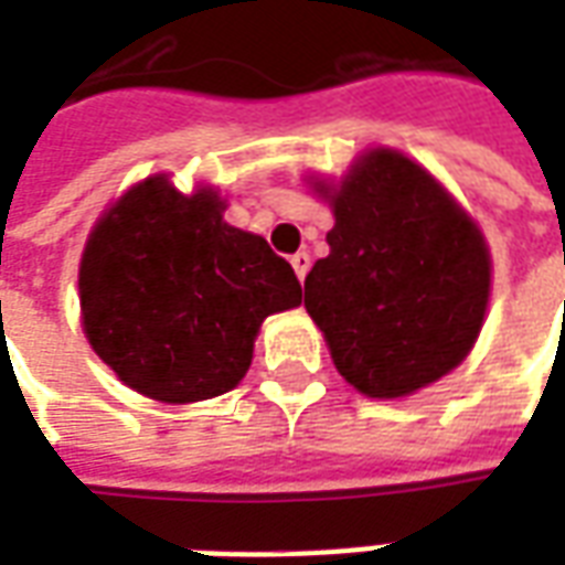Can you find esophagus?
Returning <instances> with one entry per match:
<instances>
[{"label":"esophagus","instance_id":"obj_1","mask_svg":"<svg viewBox=\"0 0 565 565\" xmlns=\"http://www.w3.org/2000/svg\"><path fill=\"white\" fill-rule=\"evenodd\" d=\"M290 263H294L296 275H299V281L306 278L308 269H311V257H308V250H296L294 257H290Z\"/></svg>","mask_w":565,"mask_h":565}]
</instances>
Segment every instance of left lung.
Here are the masks:
<instances>
[{
	"label": "left lung",
	"mask_w": 565,
	"mask_h": 565,
	"mask_svg": "<svg viewBox=\"0 0 565 565\" xmlns=\"http://www.w3.org/2000/svg\"><path fill=\"white\" fill-rule=\"evenodd\" d=\"M330 257L306 308L356 391L393 399L469 354L490 296L484 238L454 199L396 150H372L332 193Z\"/></svg>",
	"instance_id": "obj_1"
}]
</instances>
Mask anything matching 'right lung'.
Masks as SVG:
<instances>
[{"instance_id": "1", "label": "right lung", "mask_w": 565, "mask_h": 565, "mask_svg": "<svg viewBox=\"0 0 565 565\" xmlns=\"http://www.w3.org/2000/svg\"><path fill=\"white\" fill-rule=\"evenodd\" d=\"M221 211L214 190L181 196L166 178H148L84 247L87 339L117 379L150 399L199 403L233 391L259 323L302 299L294 266Z\"/></svg>"}]
</instances>
